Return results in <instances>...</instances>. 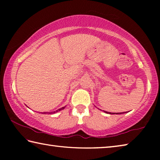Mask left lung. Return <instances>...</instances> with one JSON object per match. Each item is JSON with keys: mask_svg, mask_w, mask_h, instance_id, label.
<instances>
[{"mask_svg": "<svg viewBox=\"0 0 160 160\" xmlns=\"http://www.w3.org/2000/svg\"><path fill=\"white\" fill-rule=\"evenodd\" d=\"M104 112L106 113H109V114H120V113H126V112H123V113H110V112H105V111H104Z\"/></svg>", "mask_w": 160, "mask_h": 160, "instance_id": "1", "label": "left lung"}]
</instances>
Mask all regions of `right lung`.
Returning <instances> with one entry per match:
<instances>
[{"mask_svg": "<svg viewBox=\"0 0 160 160\" xmlns=\"http://www.w3.org/2000/svg\"><path fill=\"white\" fill-rule=\"evenodd\" d=\"M65 107H62V108H61V109H58L57 111H56V112H44L43 113H48V114H49V113H50V114H52V113H55L56 112H59V111L64 109H65Z\"/></svg>", "mask_w": 160, "mask_h": 160, "instance_id": "obj_1", "label": "right lung"}]
</instances>
